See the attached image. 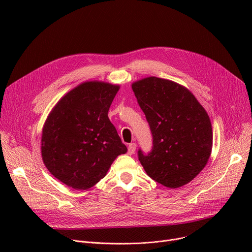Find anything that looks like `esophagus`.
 <instances>
[{
    "mask_svg": "<svg viewBox=\"0 0 252 252\" xmlns=\"http://www.w3.org/2000/svg\"><path fill=\"white\" fill-rule=\"evenodd\" d=\"M136 148H137V144L136 143H130L128 144V147H127V153L129 155L134 154L135 151H136Z\"/></svg>",
    "mask_w": 252,
    "mask_h": 252,
    "instance_id": "1",
    "label": "esophagus"
}]
</instances>
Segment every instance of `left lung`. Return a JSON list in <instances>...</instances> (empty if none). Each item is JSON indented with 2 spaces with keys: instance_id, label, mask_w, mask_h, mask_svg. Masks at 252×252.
I'll return each mask as SVG.
<instances>
[{
  "instance_id": "1",
  "label": "left lung",
  "mask_w": 252,
  "mask_h": 252,
  "mask_svg": "<svg viewBox=\"0 0 252 252\" xmlns=\"http://www.w3.org/2000/svg\"><path fill=\"white\" fill-rule=\"evenodd\" d=\"M153 138L150 153L138 151L147 175L171 189L191 182L206 165L213 149L210 119L192 93L155 76L131 85Z\"/></svg>"
}]
</instances>
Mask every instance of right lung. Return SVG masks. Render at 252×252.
<instances>
[{
	"label": "right lung",
	"instance_id": "obj_1",
	"mask_svg": "<svg viewBox=\"0 0 252 252\" xmlns=\"http://www.w3.org/2000/svg\"><path fill=\"white\" fill-rule=\"evenodd\" d=\"M119 86L86 82L63 96L43 127L42 157L50 173L75 190L103 179L127 151L108 118Z\"/></svg>",
	"mask_w": 252,
	"mask_h": 252
}]
</instances>
